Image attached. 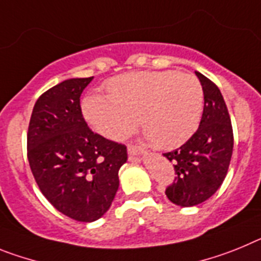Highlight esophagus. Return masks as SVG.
<instances>
[{
    "mask_svg": "<svg viewBox=\"0 0 261 261\" xmlns=\"http://www.w3.org/2000/svg\"><path fill=\"white\" fill-rule=\"evenodd\" d=\"M127 151L131 156H142L146 155V151L143 148H140V147H135V146H128Z\"/></svg>",
    "mask_w": 261,
    "mask_h": 261,
    "instance_id": "obj_1",
    "label": "esophagus"
}]
</instances>
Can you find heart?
<instances>
[{
  "label": "heart",
  "mask_w": 261,
  "mask_h": 261,
  "mask_svg": "<svg viewBox=\"0 0 261 261\" xmlns=\"http://www.w3.org/2000/svg\"><path fill=\"white\" fill-rule=\"evenodd\" d=\"M108 94L88 93L81 103L85 121L112 140L127 137L138 123L159 148L185 143L202 115L203 90L192 74L178 71H142L117 76Z\"/></svg>",
  "instance_id": "b5f03b06"
}]
</instances>
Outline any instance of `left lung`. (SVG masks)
<instances>
[{
	"label": "left lung",
	"mask_w": 261,
	"mask_h": 261,
	"mask_svg": "<svg viewBox=\"0 0 261 261\" xmlns=\"http://www.w3.org/2000/svg\"><path fill=\"white\" fill-rule=\"evenodd\" d=\"M203 90V113L198 130L187 143L164 153L173 163L176 177L165 189L174 205L189 207L202 203L219 189L230 165L234 135L221 90L196 72Z\"/></svg>",
	"instance_id": "1"
}]
</instances>
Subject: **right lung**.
I'll list each match as a JSON object with an SVG mask.
<instances>
[{"mask_svg": "<svg viewBox=\"0 0 261 261\" xmlns=\"http://www.w3.org/2000/svg\"><path fill=\"white\" fill-rule=\"evenodd\" d=\"M93 77L69 79L43 93L33 109L27 158L43 196L79 222L109 210L127 162L123 144L94 134L84 119L80 96Z\"/></svg>", "mask_w": 261, "mask_h": 261, "instance_id": "right-lung-1", "label": "right lung"}]
</instances>
